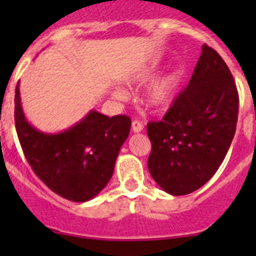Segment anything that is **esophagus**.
Instances as JSON below:
<instances>
[{"instance_id":"34e87169","label":"esophagus","mask_w":256,"mask_h":256,"mask_svg":"<svg viewBox=\"0 0 256 256\" xmlns=\"http://www.w3.org/2000/svg\"><path fill=\"white\" fill-rule=\"evenodd\" d=\"M142 130H144V124H142L141 122H138V120L132 122V132L133 133H140V132H142Z\"/></svg>"}]
</instances>
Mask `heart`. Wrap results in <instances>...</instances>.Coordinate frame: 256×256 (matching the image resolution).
I'll use <instances>...</instances> for the list:
<instances>
[{
  "label": "heart",
  "mask_w": 256,
  "mask_h": 256,
  "mask_svg": "<svg viewBox=\"0 0 256 256\" xmlns=\"http://www.w3.org/2000/svg\"><path fill=\"white\" fill-rule=\"evenodd\" d=\"M158 64L150 62L144 66H140L136 69L130 76H126V83L128 84H144L148 82L158 73ZM177 76L176 73H166L160 78L155 79L150 84V87L146 90L144 96V104L148 108H162L168 106L173 101L174 94L177 91ZM116 98H123L124 94L122 91L112 92Z\"/></svg>",
  "instance_id": "1"
}]
</instances>
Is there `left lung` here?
Wrapping results in <instances>:
<instances>
[{
	"label": "left lung",
	"instance_id": "8db88e82",
	"mask_svg": "<svg viewBox=\"0 0 256 256\" xmlns=\"http://www.w3.org/2000/svg\"><path fill=\"white\" fill-rule=\"evenodd\" d=\"M238 94L227 64L204 44L187 86L162 120L150 122L151 177L173 196L202 187L224 160L234 137Z\"/></svg>",
	"mask_w": 256,
	"mask_h": 256
}]
</instances>
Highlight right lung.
<instances>
[{"mask_svg":"<svg viewBox=\"0 0 256 256\" xmlns=\"http://www.w3.org/2000/svg\"><path fill=\"white\" fill-rule=\"evenodd\" d=\"M19 86L18 82L15 126L33 172L61 198L76 202L92 200L114 173L122 144L130 134V119L91 110L62 132H42L26 120Z\"/></svg>","mask_w":256,"mask_h":256,"instance_id":"right-lung-1","label":"right lung"}]
</instances>
